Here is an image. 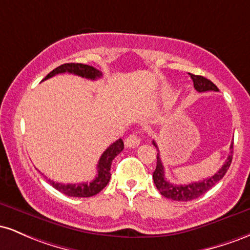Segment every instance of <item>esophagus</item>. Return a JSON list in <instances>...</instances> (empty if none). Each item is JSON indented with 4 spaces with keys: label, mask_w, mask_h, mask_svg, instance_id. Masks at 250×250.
Here are the masks:
<instances>
[{
    "label": "esophagus",
    "mask_w": 250,
    "mask_h": 250,
    "mask_svg": "<svg viewBox=\"0 0 250 250\" xmlns=\"http://www.w3.org/2000/svg\"><path fill=\"white\" fill-rule=\"evenodd\" d=\"M125 147H127V148H136L137 146L140 145L139 136H137L136 134L129 135V136L127 137V140H125Z\"/></svg>",
    "instance_id": "obj_1"
}]
</instances>
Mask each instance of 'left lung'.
I'll return each instance as SVG.
<instances>
[{
    "label": "left lung",
    "mask_w": 250,
    "mask_h": 250,
    "mask_svg": "<svg viewBox=\"0 0 250 250\" xmlns=\"http://www.w3.org/2000/svg\"><path fill=\"white\" fill-rule=\"evenodd\" d=\"M194 82V88L196 89L199 93H205V91H219L216 85L214 84L210 80L206 79V77L200 75H194V74H189ZM153 145L157 149V161H156V169L153 173V180L155 186H156L157 190L161 193L162 196L167 197V199L174 201H191L200 197L201 195L207 193L210 188H213L219 181L225 176L227 170L230 167L231 160H233V143L230 145V154L227 157L226 162L217 173H215L213 176L208 177L199 182L189 183V185H173V183L168 182L165 176V167H163L161 156H160V150L157 147L156 142L153 141Z\"/></svg>",
    "instance_id": "obj_1"
}]
</instances>
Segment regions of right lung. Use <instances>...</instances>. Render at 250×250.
Wrapping results in <instances>:
<instances>
[{
  "label": "right lung",
  "mask_w": 250,
  "mask_h": 250,
  "mask_svg": "<svg viewBox=\"0 0 250 250\" xmlns=\"http://www.w3.org/2000/svg\"><path fill=\"white\" fill-rule=\"evenodd\" d=\"M63 73H69L74 74V75L84 77V79L89 80H96L100 79L102 76V73L100 70L95 69L94 67L88 64H82V63H64L61 64L60 67H57L53 71H50L47 76L43 79L44 80L50 79V77L57 75V74H63ZM125 148L123 141L121 139L116 140L113 145H110L105 149L104 153L100 157L99 163H97V175L91 182H84V183H79V185H64V183H59L54 182L50 179L48 180V182L53 186L56 190L61 191L62 194L67 195L70 197H90L96 195L97 193L102 190L105 186L108 185L109 180H110V168H111V162L115 157L119 155Z\"/></svg>",
  "instance_id": "obj_1"
}]
</instances>
